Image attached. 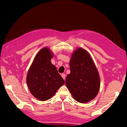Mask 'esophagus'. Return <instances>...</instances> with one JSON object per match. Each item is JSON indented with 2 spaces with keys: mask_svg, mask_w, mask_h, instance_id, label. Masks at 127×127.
I'll return each mask as SVG.
<instances>
[{
  "mask_svg": "<svg viewBox=\"0 0 127 127\" xmlns=\"http://www.w3.org/2000/svg\"><path fill=\"white\" fill-rule=\"evenodd\" d=\"M61 76H62V78H63L64 79H65V77H66L65 74H64V73H62V74H61Z\"/></svg>",
  "mask_w": 127,
  "mask_h": 127,
  "instance_id": "1",
  "label": "esophagus"
}]
</instances>
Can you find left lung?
I'll return each instance as SVG.
<instances>
[{
    "instance_id": "left-lung-1",
    "label": "left lung",
    "mask_w": 127,
    "mask_h": 127,
    "mask_svg": "<svg viewBox=\"0 0 127 127\" xmlns=\"http://www.w3.org/2000/svg\"><path fill=\"white\" fill-rule=\"evenodd\" d=\"M70 69L65 84L73 98L80 103L93 100L99 92L100 80L98 71L88 52L77 48L70 61Z\"/></svg>"
}]
</instances>
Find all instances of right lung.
I'll return each instance as SVG.
<instances>
[{"label": "right lung", "instance_id": "obj_1", "mask_svg": "<svg viewBox=\"0 0 127 127\" xmlns=\"http://www.w3.org/2000/svg\"><path fill=\"white\" fill-rule=\"evenodd\" d=\"M53 57L49 49L42 48L36 55L27 73L28 89L32 95L41 101L51 98L65 83L51 62Z\"/></svg>", "mask_w": 127, "mask_h": 127}]
</instances>
